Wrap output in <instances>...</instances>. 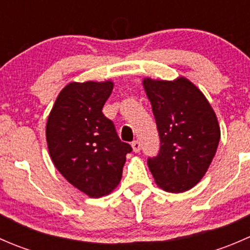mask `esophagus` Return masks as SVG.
Returning a JSON list of instances; mask_svg holds the SVG:
<instances>
[{"mask_svg":"<svg viewBox=\"0 0 250 250\" xmlns=\"http://www.w3.org/2000/svg\"><path fill=\"white\" fill-rule=\"evenodd\" d=\"M132 148H133V151H134L135 153H138L140 151V148H141V145H140V143L138 140H135V141H133L132 143Z\"/></svg>","mask_w":250,"mask_h":250,"instance_id":"34e87169","label":"esophagus"}]
</instances>
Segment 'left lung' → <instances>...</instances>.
I'll use <instances>...</instances> for the list:
<instances>
[{"mask_svg": "<svg viewBox=\"0 0 250 250\" xmlns=\"http://www.w3.org/2000/svg\"><path fill=\"white\" fill-rule=\"evenodd\" d=\"M143 87L152 105L161 148L148 158V169L160 188L180 193L197 185L208 170L220 140L213 107L190 80L145 77Z\"/></svg>", "mask_w": 250, "mask_h": 250, "instance_id": "8db88e82", "label": "left lung"}]
</instances>
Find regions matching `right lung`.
Instances as JSON below:
<instances>
[{"label":"right lung","mask_w":250,"mask_h":250,"mask_svg":"<svg viewBox=\"0 0 250 250\" xmlns=\"http://www.w3.org/2000/svg\"><path fill=\"white\" fill-rule=\"evenodd\" d=\"M112 89L111 80L69 83L47 120L48 152L55 168L90 198L107 196L117 188L125 155L132 151L102 111Z\"/></svg>","instance_id":"obj_1"}]
</instances>
